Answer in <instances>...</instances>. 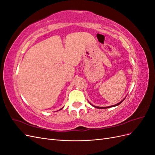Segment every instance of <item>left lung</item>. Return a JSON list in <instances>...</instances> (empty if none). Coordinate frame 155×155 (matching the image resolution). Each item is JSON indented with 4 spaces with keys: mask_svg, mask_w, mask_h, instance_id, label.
I'll return each instance as SVG.
<instances>
[{
    "mask_svg": "<svg viewBox=\"0 0 155 155\" xmlns=\"http://www.w3.org/2000/svg\"><path fill=\"white\" fill-rule=\"evenodd\" d=\"M125 100V98L124 99L122 100V101H121L120 103H118V104H116V105H111V106H109V107H97V106H94V105H92L93 107H96V108H97V109H107V108H110V107H116V106H118V105H120L121 102H122L124 100Z\"/></svg>",
    "mask_w": 155,
    "mask_h": 155,
    "instance_id": "1",
    "label": "left lung"
}]
</instances>
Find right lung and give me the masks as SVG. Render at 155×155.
Listing matches in <instances>:
<instances>
[{"mask_svg":"<svg viewBox=\"0 0 155 155\" xmlns=\"http://www.w3.org/2000/svg\"><path fill=\"white\" fill-rule=\"evenodd\" d=\"M62 109H63V108H62ZM60 109V110H61V109Z\"/></svg>","mask_w":155,"mask_h":155,"instance_id":"1","label":"right lung"}]
</instances>
